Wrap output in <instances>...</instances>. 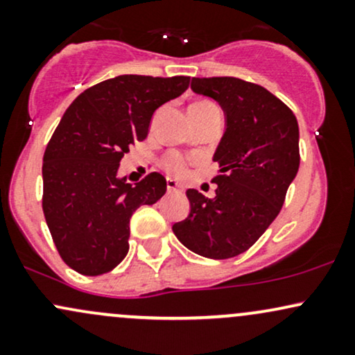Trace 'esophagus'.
I'll use <instances>...</instances> for the list:
<instances>
[{
    "instance_id": "esophagus-1",
    "label": "esophagus",
    "mask_w": 355,
    "mask_h": 355,
    "mask_svg": "<svg viewBox=\"0 0 355 355\" xmlns=\"http://www.w3.org/2000/svg\"><path fill=\"white\" fill-rule=\"evenodd\" d=\"M166 190H168V193H178V191H182L183 189L180 187V183L168 178V180H166Z\"/></svg>"
}]
</instances>
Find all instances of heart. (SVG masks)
<instances>
[{
	"instance_id": "b5f03b06",
	"label": "heart",
	"mask_w": 355,
	"mask_h": 355,
	"mask_svg": "<svg viewBox=\"0 0 355 355\" xmlns=\"http://www.w3.org/2000/svg\"><path fill=\"white\" fill-rule=\"evenodd\" d=\"M195 107H214V103H210V101H197V103H193ZM166 168L170 170V172L175 173V175H183L185 173V164H183V160L180 157H172L168 162H166Z\"/></svg>"
}]
</instances>
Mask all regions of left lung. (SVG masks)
Here are the masks:
<instances>
[{
	"mask_svg": "<svg viewBox=\"0 0 355 355\" xmlns=\"http://www.w3.org/2000/svg\"><path fill=\"white\" fill-rule=\"evenodd\" d=\"M218 101L225 133L215 150V197L189 189L190 214L172 227L189 250L223 260L248 250L282 209L299 170V125L292 110L260 85L234 76L191 78Z\"/></svg>",
	"mask_w": 355,
	"mask_h": 355,
	"instance_id": "obj_1",
	"label": "left lung"
}]
</instances>
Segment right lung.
<instances>
[{"label":"right lung","mask_w":355,"mask_h":355,"mask_svg":"<svg viewBox=\"0 0 355 355\" xmlns=\"http://www.w3.org/2000/svg\"><path fill=\"white\" fill-rule=\"evenodd\" d=\"M190 76L120 75L68 107L43 157V214L63 262L83 275L113 270L128 254L130 218L166 191L152 172L126 183L118 166L148 135L155 110L180 96Z\"/></svg>","instance_id":"add662e5"}]
</instances>
